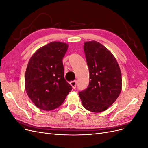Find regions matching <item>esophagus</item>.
<instances>
[{
  "label": "esophagus",
  "mask_w": 148,
  "mask_h": 148,
  "mask_svg": "<svg viewBox=\"0 0 148 148\" xmlns=\"http://www.w3.org/2000/svg\"><path fill=\"white\" fill-rule=\"evenodd\" d=\"M70 84L71 85V86H72V88H73V89H75L76 87H77V81H76V80H75V81L71 82H70Z\"/></svg>",
  "instance_id": "esophagus-1"
}]
</instances>
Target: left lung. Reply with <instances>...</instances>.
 <instances>
[{"mask_svg": "<svg viewBox=\"0 0 148 148\" xmlns=\"http://www.w3.org/2000/svg\"><path fill=\"white\" fill-rule=\"evenodd\" d=\"M89 71L88 88L79 96L85 109L93 112L106 110L117 99L122 90V74L115 58L99 42L84 44Z\"/></svg>", "mask_w": 148, "mask_h": 148, "instance_id": "8db88e82", "label": "left lung"}]
</instances>
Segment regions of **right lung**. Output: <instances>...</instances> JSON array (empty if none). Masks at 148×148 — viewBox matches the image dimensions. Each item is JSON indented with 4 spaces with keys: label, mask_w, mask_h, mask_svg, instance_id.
Listing matches in <instances>:
<instances>
[{
    "label": "right lung",
    "mask_w": 148,
    "mask_h": 148,
    "mask_svg": "<svg viewBox=\"0 0 148 148\" xmlns=\"http://www.w3.org/2000/svg\"><path fill=\"white\" fill-rule=\"evenodd\" d=\"M68 44L52 42L31 57L25 78V89L35 106L44 110L60 106L72 87L64 78L62 60Z\"/></svg>",
    "instance_id": "right-lung-1"
}]
</instances>
